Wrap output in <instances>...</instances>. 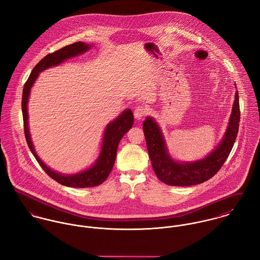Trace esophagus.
<instances>
[{"mask_svg":"<svg viewBox=\"0 0 260 260\" xmlns=\"http://www.w3.org/2000/svg\"><path fill=\"white\" fill-rule=\"evenodd\" d=\"M147 108L145 107V106H143V105H139V106H137L136 107V109H135V111H134V115H135V117L138 119V120H140V119H143V117L147 114Z\"/></svg>","mask_w":260,"mask_h":260,"instance_id":"1","label":"esophagus"}]
</instances>
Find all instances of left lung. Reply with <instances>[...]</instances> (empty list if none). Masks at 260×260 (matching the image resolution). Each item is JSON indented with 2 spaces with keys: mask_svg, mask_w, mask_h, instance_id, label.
Masks as SVG:
<instances>
[{
  "mask_svg": "<svg viewBox=\"0 0 260 260\" xmlns=\"http://www.w3.org/2000/svg\"><path fill=\"white\" fill-rule=\"evenodd\" d=\"M240 120L238 91L232 106L229 122L223 139L204 158L194 161H179L170 156L166 142L156 120L147 116L143 127L149 156L156 177L169 186H193L211 179L223 166L235 143Z\"/></svg>",
  "mask_w": 260,
  "mask_h": 260,
  "instance_id": "left-lung-1",
  "label": "left lung"
}]
</instances>
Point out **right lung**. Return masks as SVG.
I'll return each mask as SVG.
<instances>
[{
    "label": "right lung",
    "mask_w": 260,
    "mask_h": 260,
    "mask_svg": "<svg viewBox=\"0 0 260 260\" xmlns=\"http://www.w3.org/2000/svg\"><path fill=\"white\" fill-rule=\"evenodd\" d=\"M91 48L89 44L84 42H76L71 45L65 46L57 51L45 56L32 70L28 80L26 81L23 88V96H22V112L24 119V132L26 141L30 151L33 156L37 159L42 169L46 172V174L51 177L53 180L58 182L59 184L67 187L73 188H90L95 187L103 184L108 175L110 174L115 156L117 152V147L122 139V137L127 133L128 129L132 128L134 124V114L131 109H125L122 111L114 120L110 121L105 129H104V140L102 145V150L96 161L87 170L82 172L72 174V175H64L58 172L53 171L45 162L38 156L35 152V148L33 146L31 135L29 132V123H28V101L30 96V91L35 83L38 75L43 70L57 66L64 62L67 59L78 56L82 53L88 51Z\"/></svg>",
    "instance_id": "right-lung-1"
}]
</instances>
